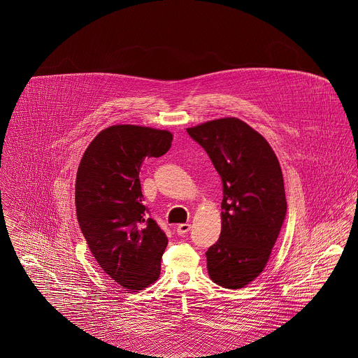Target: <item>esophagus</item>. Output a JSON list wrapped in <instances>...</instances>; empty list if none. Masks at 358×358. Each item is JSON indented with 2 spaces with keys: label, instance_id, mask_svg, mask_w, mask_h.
<instances>
[{
  "label": "esophagus",
  "instance_id": "obj_1",
  "mask_svg": "<svg viewBox=\"0 0 358 358\" xmlns=\"http://www.w3.org/2000/svg\"><path fill=\"white\" fill-rule=\"evenodd\" d=\"M189 231H190V224H187V222L177 225V234L178 235H185Z\"/></svg>",
  "mask_w": 358,
  "mask_h": 358
}]
</instances>
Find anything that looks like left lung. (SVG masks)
Listing matches in <instances>:
<instances>
[{
  "mask_svg": "<svg viewBox=\"0 0 358 358\" xmlns=\"http://www.w3.org/2000/svg\"><path fill=\"white\" fill-rule=\"evenodd\" d=\"M187 131L222 177V234L205 254L208 273L219 286L241 289L266 267L286 217L279 161L264 136L238 118Z\"/></svg>",
  "mask_w": 358,
  "mask_h": 358,
  "instance_id": "obj_1",
  "label": "left lung"
}]
</instances>
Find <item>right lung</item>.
<instances>
[{"label":"right lung","mask_w":358,"mask_h":358,"mask_svg":"<svg viewBox=\"0 0 358 358\" xmlns=\"http://www.w3.org/2000/svg\"><path fill=\"white\" fill-rule=\"evenodd\" d=\"M168 130L134 124L104 129L85 149L76 174L75 204L85 241L104 273L139 291L161 273L165 232L148 217L139 171L146 158L171 146Z\"/></svg>","instance_id":"1"}]
</instances>
